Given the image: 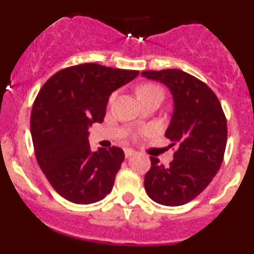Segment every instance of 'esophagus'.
Wrapping results in <instances>:
<instances>
[{
	"instance_id": "esophagus-1",
	"label": "esophagus",
	"mask_w": 254,
	"mask_h": 254,
	"mask_svg": "<svg viewBox=\"0 0 254 254\" xmlns=\"http://www.w3.org/2000/svg\"><path fill=\"white\" fill-rule=\"evenodd\" d=\"M124 153H125V157L129 158V157H131L132 155H135V151L131 150V148H125Z\"/></svg>"
}]
</instances>
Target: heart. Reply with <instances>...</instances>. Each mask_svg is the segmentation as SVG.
I'll return each mask as SVG.
<instances>
[{
	"label": "heart",
	"mask_w": 254,
	"mask_h": 254,
	"mask_svg": "<svg viewBox=\"0 0 254 254\" xmlns=\"http://www.w3.org/2000/svg\"><path fill=\"white\" fill-rule=\"evenodd\" d=\"M156 94H161V96H163V91L162 88H160V87L156 86V84L153 83H145L137 89V96H139V98L141 99V101L145 98H148V97L156 96ZM115 98H117V92H113L111 96H109L108 106L113 104V102L115 101Z\"/></svg>",
	"instance_id": "heart-1"
}]
</instances>
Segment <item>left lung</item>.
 <instances>
[{
  "mask_svg": "<svg viewBox=\"0 0 254 254\" xmlns=\"http://www.w3.org/2000/svg\"><path fill=\"white\" fill-rule=\"evenodd\" d=\"M145 77L171 89L175 112L166 137L177 146L168 167L150 157L145 190L153 201L167 206L189 203L209 186L224 160L227 123L219 98L199 78L177 70L143 71Z\"/></svg>",
  "mask_w": 254,
  "mask_h": 254,
  "instance_id": "left-lung-1",
  "label": "left lung"
}]
</instances>
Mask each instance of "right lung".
<instances>
[{
    "label": "right lung",
    "mask_w": 254,
    "mask_h": 254,
    "mask_svg": "<svg viewBox=\"0 0 254 254\" xmlns=\"http://www.w3.org/2000/svg\"><path fill=\"white\" fill-rule=\"evenodd\" d=\"M137 75L86 63L58 71L40 88L30 115L35 157L51 187L71 203H96L112 191L124 151L112 146L92 152L88 127L103 122L112 92Z\"/></svg>",
    "instance_id": "obj_1"
}]
</instances>
